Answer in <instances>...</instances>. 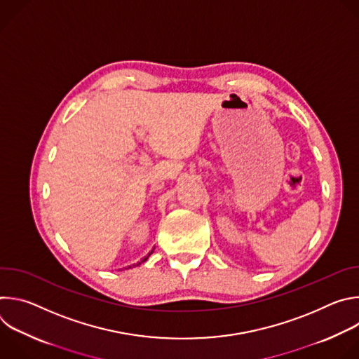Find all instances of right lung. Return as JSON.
<instances>
[{
	"label": "right lung",
	"mask_w": 359,
	"mask_h": 359,
	"mask_svg": "<svg viewBox=\"0 0 359 359\" xmlns=\"http://www.w3.org/2000/svg\"><path fill=\"white\" fill-rule=\"evenodd\" d=\"M150 252H151V251H150ZM150 252H149V254H147V255H146V257H143V259H142V260H140V262H137V264H136V266H139V264H140V263H144V262H146V260H147V257H149V255H150ZM133 266H135V264H133ZM129 267H130V266H129Z\"/></svg>",
	"instance_id": "right-lung-1"
}]
</instances>
